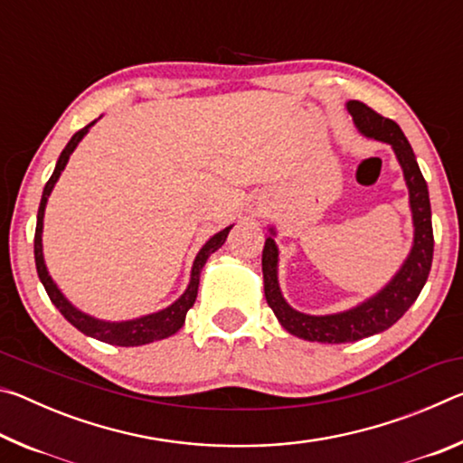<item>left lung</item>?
<instances>
[{
    "label": "left lung",
    "instance_id": "8db88e82",
    "mask_svg": "<svg viewBox=\"0 0 463 463\" xmlns=\"http://www.w3.org/2000/svg\"><path fill=\"white\" fill-rule=\"evenodd\" d=\"M349 114L354 116L357 130L367 138L382 140L394 148L396 159L404 171L406 185L411 194V210L414 224V242L411 255L406 257L401 271L392 278L386 288L372 296L359 307L339 315L310 317L294 310L284 300L278 284V247L271 237H268L263 247V288L273 315L278 317L281 326L300 339L318 343H351L365 339L375 333H382L401 318L417 300L422 286L429 278L430 263H433V224H430V202L427 182L422 177L417 156L406 140L404 132L394 120L383 118L364 101H349ZM273 232V229H271Z\"/></svg>",
    "mask_w": 463,
    "mask_h": 463
}]
</instances>
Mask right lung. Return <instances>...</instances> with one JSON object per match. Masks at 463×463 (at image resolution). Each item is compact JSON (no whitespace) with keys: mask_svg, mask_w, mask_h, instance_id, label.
<instances>
[{"mask_svg":"<svg viewBox=\"0 0 463 463\" xmlns=\"http://www.w3.org/2000/svg\"><path fill=\"white\" fill-rule=\"evenodd\" d=\"M91 124L93 122H90L88 127H83L81 130H77L75 135L71 137V140L67 143V146L62 148V153H61L59 161H57V167H54L51 179L44 185L41 206H38L36 232H34V261H36L38 278H41L46 294H49L51 302L59 308L61 315L65 317L69 323H71L77 328V331H81L83 335L93 336V339L104 341V343H109V345H120V347H137V345H146V343H153V341L167 339V336L175 335L179 328L184 326L187 310L194 307L195 296H198L200 271L203 268V263L208 261V257L213 255L214 250H218L224 245V241H226V237H229V231L232 229V226H226L224 231L216 232L214 237L200 249V253H198V257H195L194 268H192L190 286H187V289L182 294V298L171 304V307L155 312V315H146V317H140V318H135V320H122V323H108V320H98V318H93L90 315H85V312H81V310H77L73 304L61 294V289L57 288V284H54L52 278L49 276V271H46L44 257H43V218H44L46 200H49V195L52 192L54 184H57L61 171L65 169L69 156H71V153L75 151V146L80 145V140L85 135H88Z\"/></svg>","mask_w":463,"mask_h":463,"instance_id":"add662e5","label":"right lung"}]
</instances>
